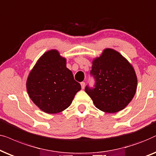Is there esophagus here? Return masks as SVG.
Returning <instances> with one entry per match:
<instances>
[{
    "label": "esophagus",
    "instance_id": "obj_1",
    "mask_svg": "<svg viewBox=\"0 0 156 156\" xmlns=\"http://www.w3.org/2000/svg\"><path fill=\"white\" fill-rule=\"evenodd\" d=\"M85 82H81L80 83V86H81V88H82V89H83L84 88V87H85Z\"/></svg>",
    "mask_w": 156,
    "mask_h": 156
}]
</instances>
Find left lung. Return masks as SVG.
Masks as SVG:
<instances>
[{
  "label": "left lung",
  "mask_w": 156,
  "mask_h": 156,
  "mask_svg": "<svg viewBox=\"0 0 156 156\" xmlns=\"http://www.w3.org/2000/svg\"><path fill=\"white\" fill-rule=\"evenodd\" d=\"M90 75L95 86H86L85 91L97 108L116 113L127 106L134 97L137 77L129 62L115 50L106 48L93 61Z\"/></svg>",
  "instance_id": "left-lung-1"
}]
</instances>
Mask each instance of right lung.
Returning <instances> with one entry per match:
<instances>
[{
	"label": "right lung",
	"instance_id": "right-lung-1",
	"mask_svg": "<svg viewBox=\"0 0 156 156\" xmlns=\"http://www.w3.org/2000/svg\"><path fill=\"white\" fill-rule=\"evenodd\" d=\"M26 88L29 97L41 110L58 113L71 104L81 86L66 68V60L51 50L37 62L28 77Z\"/></svg>",
	"mask_w": 156,
	"mask_h": 156
}]
</instances>
